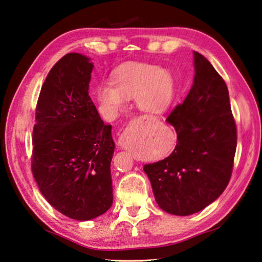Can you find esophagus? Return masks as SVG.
Instances as JSON below:
<instances>
[{
  "instance_id": "obj_1",
  "label": "esophagus",
  "mask_w": 262,
  "mask_h": 262,
  "mask_svg": "<svg viewBox=\"0 0 262 262\" xmlns=\"http://www.w3.org/2000/svg\"><path fill=\"white\" fill-rule=\"evenodd\" d=\"M118 144L120 145L122 149H129V143H128V140H127V135H126V132H123L122 134L119 137V141H118Z\"/></svg>"
}]
</instances>
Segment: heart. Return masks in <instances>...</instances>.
<instances>
[{
	"label": "heart",
	"mask_w": 262,
	"mask_h": 262,
	"mask_svg": "<svg viewBox=\"0 0 262 262\" xmlns=\"http://www.w3.org/2000/svg\"><path fill=\"white\" fill-rule=\"evenodd\" d=\"M175 95L174 79L168 71L147 63H126L113 72L112 82L97 90V102L104 116L112 119L136 96V105L146 116L163 115Z\"/></svg>",
	"instance_id": "obj_1"
}]
</instances>
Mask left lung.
<instances>
[{
    "instance_id": "1",
    "label": "left lung",
    "mask_w": 262,
    "mask_h": 262,
    "mask_svg": "<svg viewBox=\"0 0 262 262\" xmlns=\"http://www.w3.org/2000/svg\"><path fill=\"white\" fill-rule=\"evenodd\" d=\"M193 84L167 121L178 143L167 158L144 166L158 206L190 215L210 205L231 178L237 129L225 80L205 57L193 51Z\"/></svg>"
}]
</instances>
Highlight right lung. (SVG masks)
Masks as SVG:
<instances>
[{"mask_svg":"<svg viewBox=\"0 0 262 262\" xmlns=\"http://www.w3.org/2000/svg\"><path fill=\"white\" fill-rule=\"evenodd\" d=\"M93 64L75 52L47 75L33 128L32 173L41 193L64 215L79 221L105 213L113 202L111 125L89 96Z\"/></svg>","mask_w":262,"mask_h":262,"instance_id":"add662e5","label":"right lung"}]
</instances>
